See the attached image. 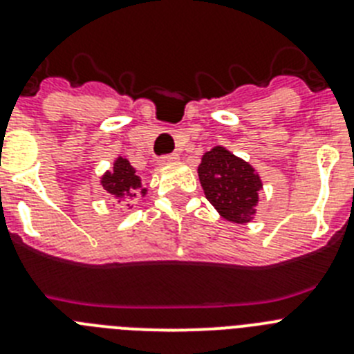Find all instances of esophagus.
<instances>
[{"mask_svg": "<svg viewBox=\"0 0 354 354\" xmlns=\"http://www.w3.org/2000/svg\"><path fill=\"white\" fill-rule=\"evenodd\" d=\"M179 161V154H167L159 158V165H170V162Z\"/></svg>", "mask_w": 354, "mask_h": 354, "instance_id": "1", "label": "esophagus"}]
</instances>
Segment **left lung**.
I'll return each instance as SVG.
<instances>
[{"label":"left lung","mask_w":354,"mask_h":354,"mask_svg":"<svg viewBox=\"0 0 354 354\" xmlns=\"http://www.w3.org/2000/svg\"><path fill=\"white\" fill-rule=\"evenodd\" d=\"M198 179L205 198L232 223H250L255 214L262 180L250 162L225 147H214L202 156Z\"/></svg>","instance_id":"1"}]
</instances>
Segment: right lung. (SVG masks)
<instances>
[{"instance_id":"obj_1","label":"right lung","mask_w":354,"mask_h":354,"mask_svg":"<svg viewBox=\"0 0 354 354\" xmlns=\"http://www.w3.org/2000/svg\"><path fill=\"white\" fill-rule=\"evenodd\" d=\"M101 184L109 195H113L118 200L129 198V196L133 198L138 193H142V196L147 195V187L142 186V179L136 175V170L122 156L115 159L113 170L102 175Z\"/></svg>"}]
</instances>
